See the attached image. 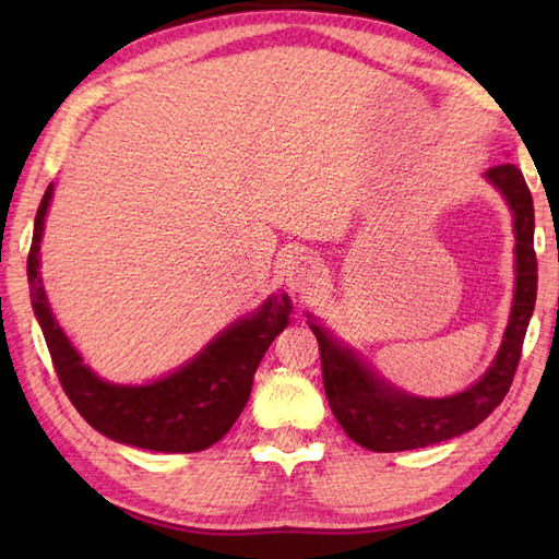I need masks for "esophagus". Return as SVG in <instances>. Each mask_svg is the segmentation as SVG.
<instances>
[{
    "instance_id": "obj_1",
    "label": "esophagus",
    "mask_w": 559,
    "mask_h": 559,
    "mask_svg": "<svg viewBox=\"0 0 559 559\" xmlns=\"http://www.w3.org/2000/svg\"><path fill=\"white\" fill-rule=\"evenodd\" d=\"M324 281V269L319 261L310 254H300L295 257L288 269H286V286L290 293H312L319 288V283Z\"/></svg>"
}]
</instances>
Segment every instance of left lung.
Returning a JSON list of instances; mask_svg holds the SVG:
<instances>
[{"instance_id": "1", "label": "left lung", "mask_w": 559, "mask_h": 559, "mask_svg": "<svg viewBox=\"0 0 559 559\" xmlns=\"http://www.w3.org/2000/svg\"><path fill=\"white\" fill-rule=\"evenodd\" d=\"M507 201L514 223V300L504 336L488 370L468 389L454 396L425 399L408 394L379 377L358 353L338 341L317 317L310 329L319 341L322 377L329 406L343 430L370 451H406L447 442L478 427L500 406L516 372L521 346L536 307L538 261L533 252V199L524 175L512 163L495 165L485 173Z\"/></svg>"}]
</instances>
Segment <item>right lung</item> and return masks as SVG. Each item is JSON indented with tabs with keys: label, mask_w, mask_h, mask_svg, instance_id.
Masks as SVG:
<instances>
[{
	"label": "right lung",
	"mask_w": 559,
	"mask_h": 559,
	"mask_svg": "<svg viewBox=\"0 0 559 559\" xmlns=\"http://www.w3.org/2000/svg\"><path fill=\"white\" fill-rule=\"evenodd\" d=\"M52 194L55 185L45 189L35 213L28 286L33 312L69 401L93 430L120 444L165 454H189L216 444L247 406L254 372L271 341L290 322L288 293H271L254 312L235 319L175 372L148 384H112L83 365L47 302L40 242Z\"/></svg>",
	"instance_id": "obj_1"
}]
</instances>
